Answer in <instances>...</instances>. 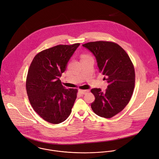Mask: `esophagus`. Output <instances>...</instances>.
Listing matches in <instances>:
<instances>
[{
  "label": "esophagus",
  "instance_id": "1",
  "mask_svg": "<svg viewBox=\"0 0 159 159\" xmlns=\"http://www.w3.org/2000/svg\"><path fill=\"white\" fill-rule=\"evenodd\" d=\"M79 92L81 94H85L89 93V90H81V89H80V90H79Z\"/></svg>",
  "mask_w": 159,
  "mask_h": 159
}]
</instances>
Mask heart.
Masks as SVG:
<instances>
[{"label":"heart","instance_id":"b5f03b06","mask_svg":"<svg viewBox=\"0 0 159 159\" xmlns=\"http://www.w3.org/2000/svg\"><path fill=\"white\" fill-rule=\"evenodd\" d=\"M85 56H87V55H82L81 57H85Z\"/></svg>","mask_w":159,"mask_h":159}]
</instances>
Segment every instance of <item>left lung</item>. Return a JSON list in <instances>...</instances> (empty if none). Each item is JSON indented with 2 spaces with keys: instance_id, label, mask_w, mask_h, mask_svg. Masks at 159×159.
I'll list each match as a JSON object with an SVG mask.
<instances>
[{
  "instance_id": "left-lung-1",
  "label": "left lung",
  "mask_w": 159,
  "mask_h": 159,
  "mask_svg": "<svg viewBox=\"0 0 159 159\" xmlns=\"http://www.w3.org/2000/svg\"><path fill=\"white\" fill-rule=\"evenodd\" d=\"M82 46L95 56L99 71L108 83L105 92L92 89L95 101L91 108L96 114L105 118L121 112L129 102L133 93L135 73L133 64L125 50L111 41L89 42Z\"/></svg>"
}]
</instances>
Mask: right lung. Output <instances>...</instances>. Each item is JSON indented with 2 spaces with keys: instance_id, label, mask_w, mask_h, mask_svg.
<instances>
[{
  "instance_id": "add662e5",
  "label": "right lung",
  "mask_w": 159,
  "mask_h": 159,
  "mask_svg": "<svg viewBox=\"0 0 159 159\" xmlns=\"http://www.w3.org/2000/svg\"><path fill=\"white\" fill-rule=\"evenodd\" d=\"M79 45L59 44L43 50L30 66L26 82L30 102L37 114L50 123H60L71 113L78 90L66 89L60 77Z\"/></svg>"
}]
</instances>
